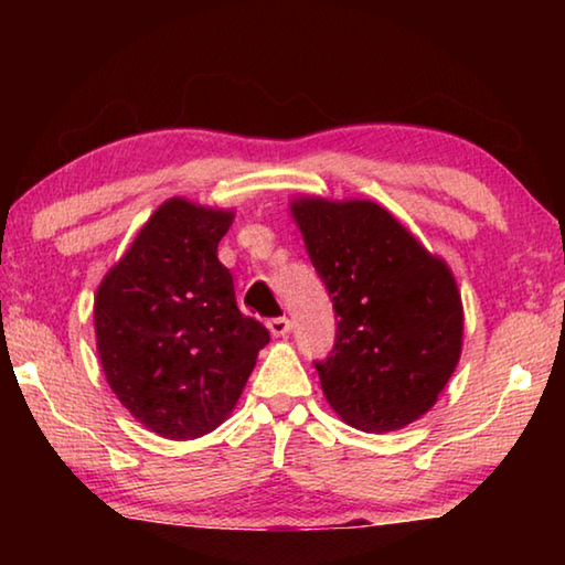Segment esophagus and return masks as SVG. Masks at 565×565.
<instances>
[{
    "mask_svg": "<svg viewBox=\"0 0 565 565\" xmlns=\"http://www.w3.org/2000/svg\"><path fill=\"white\" fill-rule=\"evenodd\" d=\"M266 327H269V331L274 333V337L279 339V337H286V333L291 331V321L286 319V317H276V319H269V323H266Z\"/></svg>",
    "mask_w": 565,
    "mask_h": 565,
    "instance_id": "obj_1",
    "label": "esophagus"
}]
</instances>
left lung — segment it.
<instances>
[{"instance_id": "left-lung-1", "label": "left lung", "mask_w": 565, "mask_h": 565, "mask_svg": "<svg viewBox=\"0 0 565 565\" xmlns=\"http://www.w3.org/2000/svg\"><path fill=\"white\" fill-rule=\"evenodd\" d=\"M291 216L339 317L331 356L313 363L329 406L361 431L408 426L461 359L463 303L451 269L366 199L299 196Z\"/></svg>"}]
</instances>
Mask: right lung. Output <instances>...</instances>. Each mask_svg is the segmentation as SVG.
Instances as JSON below:
<instances>
[{
	"instance_id": "1",
	"label": "right lung",
	"mask_w": 565,
	"mask_h": 565,
	"mask_svg": "<svg viewBox=\"0 0 565 565\" xmlns=\"http://www.w3.org/2000/svg\"><path fill=\"white\" fill-rule=\"evenodd\" d=\"M228 209L174 196L161 204L94 296L107 384L129 414L171 441L224 424L269 331L236 306L216 246Z\"/></svg>"
}]
</instances>
